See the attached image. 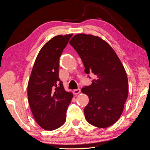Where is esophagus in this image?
<instances>
[{
	"mask_svg": "<svg viewBox=\"0 0 150 150\" xmlns=\"http://www.w3.org/2000/svg\"><path fill=\"white\" fill-rule=\"evenodd\" d=\"M81 93V89H77L74 90V94H79Z\"/></svg>",
	"mask_w": 150,
	"mask_h": 150,
	"instance_id": "34e87169",
	"label": "esophagus"
}]
</instances>
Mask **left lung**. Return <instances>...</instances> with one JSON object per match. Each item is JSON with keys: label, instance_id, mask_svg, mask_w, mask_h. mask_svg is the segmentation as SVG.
Here are the masks:
<instances>
[{"label": "left lung", "instance_id": "left-lung-1", "mask_svg": "<svg viewBox=\"0 0 150 150\" xmlns=\"http://www.w3.org/2000/svg\"><path fill=\"white\" fill-rule=\"evenodd\" d=\"M70 44L78 52L86 74L96 77L81 89L88 95L85 118L98 128H107L119 120L128 95V81L123 65L114 50L98 36L78 34Z\"/></svg>", "mask_w": 150, "mask_h": 150}]
</instances>
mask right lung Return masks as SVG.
Instances as JSON below:
<instances>
[{"mask_svg": "<svg viewBox=\"0 0 150 150\" xmlns=\"http://www.w3.org/2000/svg\"><path fill=\"white\" fill-rule=\"evenodd\" d=\"M72 34L55 36L40 50L28 85V101L37 123L45 130L57 129L66 121L73 94L59 78V58Z\"/></svg>", "mask_w": 150, "mask_h": 150, "instance_id": "obj_1", "label": "right lung"}]
</instances>
